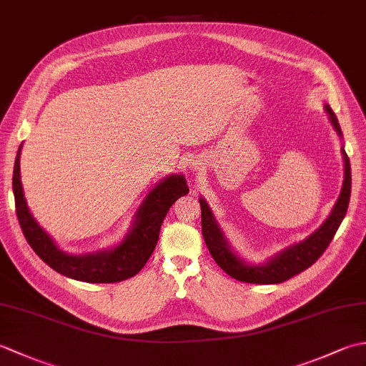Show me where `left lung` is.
<instances>
[{
	"label": "left lung",
	"mask_w": 366,
	"mask_h": 366,
	"mask_svg": "<svg viewBox=\"0 0 366 366\" xmlns=\"http://www.w3.org/2000/svg\"><path fill=\"white\" fill-rule=\"evenodd\" d=\"M324 112L327 113L333 130L337 132L340 139H343L337 116L327 104H324ZM341 155H343L345 162V179L343 185H341L340 197L337 203L333 204L327 219L322 222L320 228L315 229L312 234L303 240L285 247L283 250H280L259 264L242 258L232 248L229 240L224 236L220 223L217 222L211 206L207 204V201L203 197H199L201 231H203L204 242L215 262L228 275L239 280V282L258 285H275L286 282V280L300 274L302 270L308 269L313 262H316L332 242L333 236H335L338 227L347 212L349 197H351V163H349L345 146H341Z\"/></svg>",
	"instance_id": "8db88e82"
}]
</instances>
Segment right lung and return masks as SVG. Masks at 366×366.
I'll return each instance as SVG.
<instances>
[{"instance_id": "obj_1", "label": "right lung", "mask_w": 366, "mask_h": 366, "mask_svg": "<svg viewBox=\"0 0 366 366\" xmlns=\"http://www.w3.org/2000/svg\"><path fill=\"white\" fill-rule=\"evenodd\" d=\"M21 147L23 143L19 146L14 163L12 190L23 234L45 264H49L58 274L79 282L116 283L137 275L157 245L160 227L169 207L176 199L189 193L184 174L174 173L160 179L138 206L127 234L121 242L104 250L72 254L58 247L29 211L20 174Z\"/></svg>"}]
</instances>
